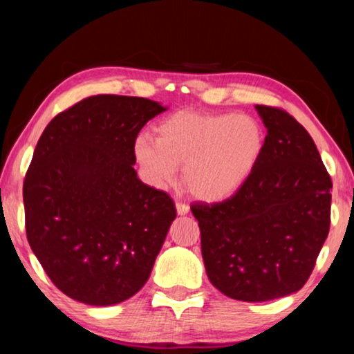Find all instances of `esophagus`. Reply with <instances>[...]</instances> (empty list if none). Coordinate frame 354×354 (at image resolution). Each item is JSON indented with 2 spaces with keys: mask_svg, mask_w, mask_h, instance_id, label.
<instances>
[{
  "mask_svg": "<svg viewBox=\"0 0 354 354\" xmlns=\"http://www.w3.org/2000/svg\"><path fill=\"white\" fill-rule=\"evenodd\" d=\"M176 207H177V212L180 216H185L188 211H190V207H188V205H185V203H182V201H177L176 203Z\"/></svg>",
  "mask_w": 354,
  "mask_h": 354,
  "instance_id": "34e87169",
  "label": "esophagus"
}]
</instances>
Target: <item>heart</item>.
Returning a JSON list of instances; mask_svg holds the SVG:
<instances>
[{
    "mask_svg": "<svg viewBox=\"0 0 354 354\" xmlns=\"http://www.w3.org/2000/svg\"><path fill=\"white\" fill-rule=\"evenodd\" d=\"M263 149L264 130L251 115L180 111L158 125L156 138H137L133 153L151 185H171L183 166L187 190L216 203L245 185Z\"/></svg>",
    "mask_w": 354,
    "mask_h": 354,
    "instance_id": "obj_1",
    "label": "heart"
}]
</instances>
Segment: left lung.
<instances>
[{"instance_id":"obj_1","label":"left lung","mask_w":354,"mask_h":354,"mask_svg":"<svg viewBox=\"0 0 354 354\" xmlns=\"http://www.w3.org/2000/svg\"><path fill=\"white\" fill-rule=\"evenodd\" d=\"M268 129L254 172L221 203H193L211 283L240 301L298 292L330 229L332 178L311 135L287 111L256 106Z\"/></svg>"}]
</instances>
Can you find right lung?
<instances>
[{
    "mask_svg": "<svg viewBox=\"0 0 354 354\" xmlns=\"http://www.w3.org/2000/svg\"><path fill=\"white\" fill-rule=\"evenodd\" d=\"M166 108L138 96L95 95L53 118L24 180L28 245L62 293L91 306L147 283L177 211L137 177L135 140Z\"/></svg>",
    "mask_w": 354,
    "mask_h": 354,
    "instance_id": "1",
    "label": "right lung"
}]
</instances>
